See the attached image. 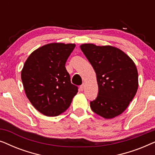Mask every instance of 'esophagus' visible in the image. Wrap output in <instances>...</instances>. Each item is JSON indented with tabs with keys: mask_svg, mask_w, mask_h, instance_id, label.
I'll use <instances>...</instances> for the list:
<instances>
[{
	"mask_svg": "<svg viewBox=\"0 0 155 155\" xmlns=\"http://www.w3.org/2000/svg\"><path fill=\"white\" fill-rule=\"evenodd\" d=\"M84 84H82V85H80V90H81V91H82L84 90Z\"/></svg>",
	"mask_w": 155,
	"mask_h": 155,
	"instance_id": "34e87169",
	"label": "esophagus"
}]
</instances>
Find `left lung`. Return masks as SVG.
<instances>
[{"label":"left lung","instance_id":"8db88e82","mask_svg":"<svg viewBox=\"0 0 155 155\" xmlns=\"http://www.w3.org/2000/svg\"><path fill=\"white\" fill-rule=\"evenodd\" d=\"M82 51L97 75L99 92L90 101L95 114L110 119L121 114L128 107L138 87V73L133 61L112 46L83 44Z\"/></svg>","mask_w":155,"mask_h":155}]
</instances>
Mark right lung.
Here are the masks:
<instances>
[{"instance_id":"add662e5","label":"right lung","mask_w":155,"mask_h":155,"mask_svg":"<svg viewBox=\"0 0 155 155\" xmlns=\"http://www.w3.org/2000/svg\"><path fill=\"white\" fill-rule=\"evenodd\" d=\"M75 47V44H48L34 51L25 61L21 72L25 94L33 107L46 116L66 111L78 92L65 67Z\"/></svg>"}]
</instances>
